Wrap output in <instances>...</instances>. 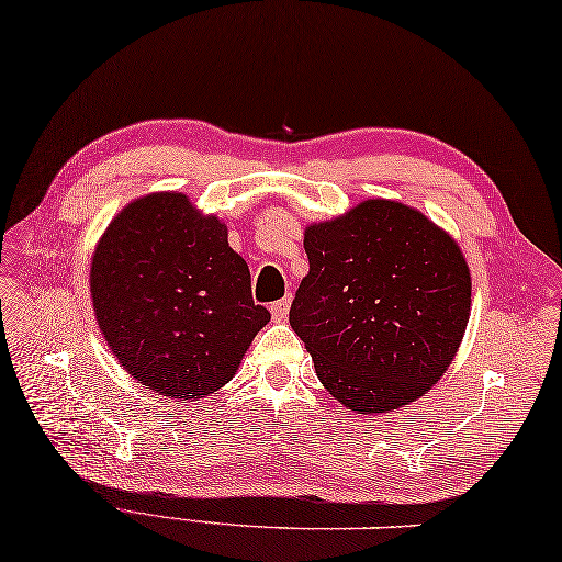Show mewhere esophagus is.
<instances>
[{"instance_id":"1","label":"esophagus","mask_w":562,"mask_h":562,"mask_svg":"<svg viewBox=\"0 0 562 562\" xmlns=\"http://www.w3.org/2000/svg\"><path fill=\"white\" fill-rule=\"evenodd\" d=\"M289 311H291V295H285V299H281L277 303H271V315L277 323L285 321V317H289Z\"/></svg>"}]
</instances>
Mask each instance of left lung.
<instances>
[{
	"label": "left lung",
	"mask_w": 562,
	"mask_h": 562,
	"mask_svg": "<svg viewBox=\"0 0 562 562\" xmlns=\"http://www.w3.org/2000/svg\"><path fill=\"white\" fill-rule=\"evenodd\" d=\"M311 271L291 327L321 384L357 413H389L446 374L470 321L472 281L446 229L396 200H364L303 237Z\"/></svg>",
	"instance_id": "8db88e82"
}]
</instances>
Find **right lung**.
<instances>
[{"label": "right lung", "mask_w": 562, "mask_h": 562, "mask_svg": "<svg viewBox=\"0 0 562 562\" xmlns=\"http://www.w3.org/2000/svg\"><path fill=\"white\" fill-rule=\"evenodd\" d=\"M90 295L112 355L156 394L198 401L235 376L271 313L225 222L183 193L126 205L94 247Z\"/></svg>", "instance_id": "obj_1"}]
</instances>
